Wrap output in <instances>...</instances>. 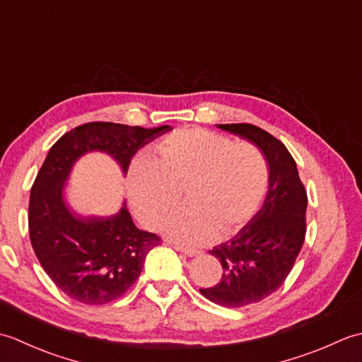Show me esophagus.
I'll use <instances>...</instances> for the list:
<instances>
[{
  "label": "esophagus",
  "instance_id": "34e87169",
  "mask_svg": "<svg viewBox=\"0 0 362 362\" xmlns=\"http://www.w3.org/2000/svg\"><path fill=\"white\" fill-rule=\"evenodd\" d=\"M174 249H175L177 252H182V253H185L187 257H197V255H201V253H202V250L191 249V247H183V245H175Z\"/></svg>",
  "mask_w": 362,
  "mask_h": 362
}]
</instances>
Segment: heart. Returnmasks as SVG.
Instances as JSON below:
<instances>
[{"label": "heart", "mask_w": 362, "mask_h": 362, "mask_svg": "<svg viewBox=\"0 0 362 362\" xmlns=\"http://www.w3.org/2000/svg\"><path fill=\"white\" fill-rule=\"evenodd\" d=\"M156 161L138 158L129 168L127 194L135 213L158 227L182 202L188 206L166 222L165 232L183 244H202L241 230L267 189L264 153L250 141L189 127L158 141Z\"/></svg>", "instance_id": "b5f03b06"}]
</instances>
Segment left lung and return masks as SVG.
Masks as SVG:
<instances>
[{
  "label": "left lung",
  "mask_w": 362,
  "mask_h": 362,
  "mask_svg": "<svg viewBox=\"0 0 362 362\" xmlns=\"http://www.w3.org/2000/svg\"><path fill=\"white\" fill-rule=\"evenodd\" d=\"M219 129L257 144L269 165L264 204L232 240L213 247L224 274L201 294L213 303L241 308L271 296L286 280L306 233L308 197L297 165L280 140L253 124H218Z\"/></svg>",
  "instance_id": "8db88e82"
}]
</instances>
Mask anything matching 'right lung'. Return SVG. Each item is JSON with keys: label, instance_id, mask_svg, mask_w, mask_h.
Listing matches in <instances>:
<instances>
[{"label": "right lung", "instance_id": "right-lung-1", "mask_svg": "<svg viewBox=\"0 0 362 362\" xmlns=\"http://www.w3.org/2000/svg\"><path fill=\"white\" fill-rule=\"evenodd\" d=\"M169 130L95 121L74 127L49 149L30 188L29 238L45 272L68 297L86 305L113 302L136 281L146 255L161 241L135 227L126 202L105 218L74 213L64 199L74 163L99 151L126 175L138 149Z\"/></svg>", "mask_w": 362, "mask_h": 362}]
</instances>
